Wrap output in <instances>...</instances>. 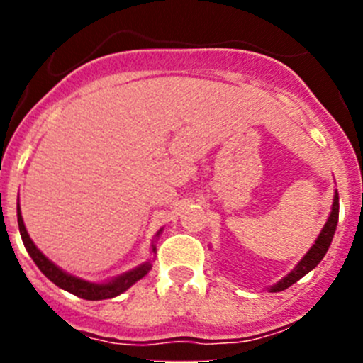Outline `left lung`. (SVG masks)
<instances>
[{"mask_svg": "<svg viewBox=\"0 0 363 363\" xmlns=\"http://www.w3.org/2000/svg\"><path fill=\"white\" fill-rule=\"evenodd\" d=\"M337 221H339V193H337V189H335L334 203H332L330 216H328L327 223H325V226L321 228L318 239L314 240V244L311 246V250L306 252V256H303V258L296 263L295 269L291 270L290 274H286L283 279L277 281L276 284H272V286L269 288L270 294H277V291H283V290H286V288H290L291 284H295L296 281L302 279L306 274H309L311 270H313L314 267H316L318 263L323 259V256L327 255L328 247H330L332 239H334L335 228H337Z\"/></svg>", "mask_w": 363, "mask_h": 363, "instance_id": "1", "label": "left lung"}]
</instances>
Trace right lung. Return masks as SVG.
<instances>
[{"instance_id": "add662e5", "label": "right lung", "mask_w": 363, "mask_h": 363, "mask_svg": "<svg viewBox=\"0 0 363 363\" xmlns=\"http://www.w3.org/2000/svg\"><path fill=\"white\" fill-rule=\"evenodd\" d=\"M17 223H19V232H21V237H23L26 251L29 252V256H31L33 262L36 263V267L42 270L43 276H45L47 279L52 281V283L56 284V286H60L61 290L69 291V294L80 296V298H86V300L113 298V296L124 294L128 288L133 286V284L137 283V281H140L142 277L147 276L149 270L152 269V263L151 259H149V262H144L142 265L131 269L130 272L121 274V276L113 277V279L107 281V283H91V281L80 279V277L72 276V274L65 272L63 269H60L56 263L50 262V259L35 246V242L31 240V237H29L28 230H26L24 226L19 203H17ZM161 232H163V230H160V232L156 233V237H160ZM152 252H156L155 244H152Z\"/></svg>"}]
</instances>
